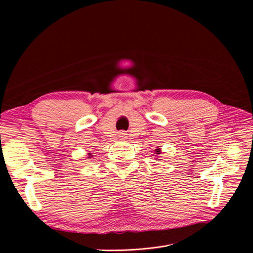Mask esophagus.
<instances>
[{
  "label": "esophagus",
  "mask_w": 253,
  "mask_h": 253,
  "mask_svg": "<svg viewBox=\"0 0 253 253\" xmlns=\"http://www.w3.org/2000/svg\"><path fill=\"white\" fill-rule=\"evenodd\" d=\"M125 135V133H121V137H123Z\"/></svg>",
  "instance_id": "1"
}]
</instances>
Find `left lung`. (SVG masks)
I'll list each match as a JSON object with an SVG mask.
<instances>
[{"label": "left lung", "mask_w": 253, "mask_h": 253, "mask_svg": "<svg viewBox=\"0 0 253 253\" xmlns=\"http://www.w3.org/2000/svg\"><path fill=\"white\" fill-rule=\"evenodd\" d=\"M155 153H156V155H160L161 154V150L160 149H156ZM159 160H161V159H159Z\"/></svg>", "instance_id": "left-lung-1"}]
</instances>
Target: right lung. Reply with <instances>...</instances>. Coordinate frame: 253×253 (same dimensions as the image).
I'll return each mask as SVG.
<instances>
[{
    "instance_id": "1",
    "label": "right lung",
    "mask_w": 253,
    "mask_h": 253,
    "mask_svg": "<svg viewBox=\"0 0 253 253\" xmlns=\"http://www.w3.org/2000/svg\"><path fill=\"white\" fill-rule=\"evenodd\" d=\"M88 157H89V158H91V157H92V155H91V153H89V156H88Z\"/></svg>"
}]
</instances>
